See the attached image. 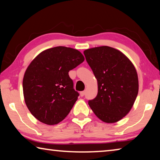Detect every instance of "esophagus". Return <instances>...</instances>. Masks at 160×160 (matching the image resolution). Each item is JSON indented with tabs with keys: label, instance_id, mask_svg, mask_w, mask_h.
<instances>
[{
	"label": "esophagus",
	"instance_id": "1",
	"mask_svg": "<svg viewBox=\"0 0 160 160\" xmlns=\"http://www.w3.org/2000/svg\"><path fill=\"white\" fill-rule=\"evenodd\" d=\"M85 91H82V92H80V96L81 97H83L84 95H85Z\"/></svg>",
	"mask_w": 160,
	"mask_h": 160
}]
</instances>
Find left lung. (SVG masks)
<instances>
[{"mask_svg":"<svg viewBox=\"0 0 160 160\" xmlns=\"http://www.w3.org/2000/svg\"><path fill=\"white\" fill-rule=\"evenodd\" d=\"M84 54L98 85L97 97L88 104L103 122H117L129 113L138 93L136 69L125 54L107 46L86 49Z\"/></svg>","mask_w":160,"mask_h":160,"instance_id":"8db88e82","label":"left lung"}]
</instances>
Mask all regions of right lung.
Returning a JSON list of instances; mask_svg holds the SVG:
<instances>
[{"label":"right lung","mask_w":160,"mask_h":160,"mask_svg":"<svg viewBox=\"0 0 160 160\" xmlns=\"http://www.w3.org/2000/svg\"><path fill=\"white\" fill-rule=\"evenodd\" d=\"M84 61L78 50L56 47L42 51L29 65L22 81L24 99L40 122L56 125L68 114L79 96L68 72Z\"/></svg>","instance_id":"add662e5"}]
</instances>
